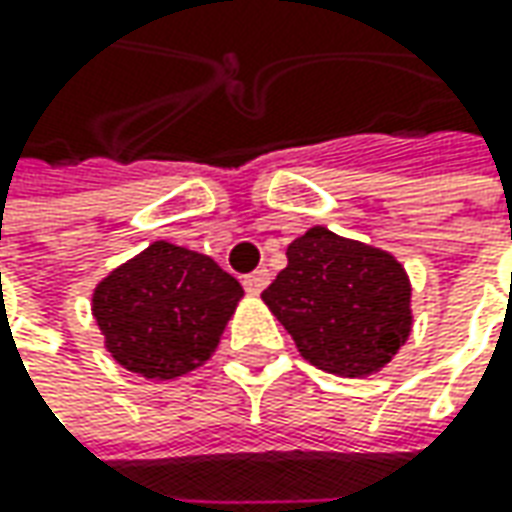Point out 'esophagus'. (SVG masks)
Wrapping results in <instances>:
<instances>
[{"label": "esophagus", "instance_id": "34e87169", "mask_svg": "<svg viewBox=\"0 0 512 512\" xmlns=\"http://www.w3.org/2000/svg\"><path fill=\"white\" fill-rule=\"evenodd\" d=\"M267 285H270V270H265V267H262V270H253L250 276H245V290L247 293H253V296L262 293Z\"/></svg>", "mask_w": 512, "mask_h": 512}]
</instances>
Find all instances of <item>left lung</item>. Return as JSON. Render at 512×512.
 <instances>
[{
    "mask_svg": "<svg viewBox=\"0 0 512 512\" xmlns=\"http://www.w3.org/2000/svg\"><path fill=\"white\" fill-rule=\"evenodd\" d=\"M410 296L393 253L322 225L287 245V267L262 293L302 359L344 379L393 362L413 330Z\"/></svg>",
    "mask_w": 512,
    "mask_h": 512,
    "instance_id": "1",
    "label": "left lung"
}]
</instances>
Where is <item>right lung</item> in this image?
I'll return each instance as SVG.
<instances>
[{"instance_id": "obj_1", "label": "right lung", "mask_w": 512, "mask_h": 512, "mask_svg": "<svg viewBox=\"0 0 512 512\" xmlns=\"http://www.w3.org/2000/svg\"><path fill=\"white\" fill-rule=\"evenodd\" d=\"M242 296L210 256L159 239L93 287L90 310L113 362L168 382L216 353Z\"/></svg>"}]
</instances>
